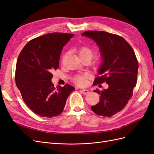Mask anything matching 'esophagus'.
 I'll return each mask as SVG.
<instances>
[{
	"instance_id": "esophagus-1",
	"label": "esophagus",
	"mask_w": 154,
	"mask_h": 154,
	"mask_svg": "<svg viewBox=\"0 0 154 154\" xmlns=\"http://www.w3.org/2000/svg\"><path fill=\"white\" fill-rule=\"evenodd\" d=\"M80 91H81V92L82 93V94H87L88 93V92H89L87 89H82Z\"/></svg>"
}]
</instances>
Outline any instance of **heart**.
Returning a JSON list of instances; mask_svg holds the SVG:
<instances>
[{
	"mask_svg": "<svg viewBox=\"0 0 154 154\" xmlns=\"http://www.w3.org/2000/svg\"><path fill=\"white\" fill-rule=\"evenodd\" d=\"M77 52L82 60L87 58L91 60L96 53L95 50L87 46H83L80 48L78 49ZM87 79V75L85 74H76L72 78V82L76 85L83 86L86 84Z\"/></svg>",
	"mask_w": 154,
	"mask_h": 154,
	"instance_id": "1",
	"label": "heart"
}]
</instances>
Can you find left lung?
<instances>
[{
	"instance_id": "1",
	"label": "left lung",
	"mask_w": 154,
	"mask_h": 154,
	"mask_svg": "<svg viewBox=\"0 0 154 154\" xmlns=\"http://www.w3.org/2000/svg\"><path fill=\"white\" fill-rule=\"evenodd\" d=\"M82 35L96 42L103 58L99 69L101 76L93 85L104 82L109 85L107 89L94 91L100 95V100L91 110L97 115L110 118L122 110L133 95L139 66L136 56L130 45L119 35L101 31H88Z\"/></svg>"
}]
</instances>
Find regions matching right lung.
I'll list each match as a JSON object with an SVG mask.
<instances>
[{
    "label": "right lung",
    "mask_w": 154,
    "mask_h": 154,
    "mask_svg": "<svg viewBox=\"0 0 154 154\" xmlns=\"http://www.w3.org/2000/svg\"><path fill=\"white\" fill-rule=\"evenodd\" d=\"M74 35L51 32L28 42L18 56L17 87L29 108L41 117L61 114L74 88L69 84L54 87L52 72L59 67L63 47Z\"/></svg>",
    "instance_id": "1"
}]
</instances>
